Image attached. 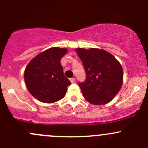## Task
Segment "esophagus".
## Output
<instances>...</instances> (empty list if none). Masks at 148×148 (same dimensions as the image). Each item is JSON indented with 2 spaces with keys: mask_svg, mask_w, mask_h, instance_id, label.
<instances>
[{
  "mask_svg": "<svg viewBox=\"0 0 148 148\" xmlns=\"http://www.w3.org/2000/svg\"><path fill=\"white\" fill-rule=\"evenodd\" d=\"M70 82H71V83H74V82H75V79H74V77H72V78H70Z\"/></svg>",
  "mask_w": 148,
  "mask_h": 148,
  "instance_id": "obj_1",
  "label": "esophagus"
}]
</instances>
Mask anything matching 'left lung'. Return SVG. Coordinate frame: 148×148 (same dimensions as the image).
Masks as SVG:
<instances>
[{
  "mask_svg": "<svg viewBox=\"0 0 148 148\" xmlns=\"http://www.w3.org/2000/svg\"><path fill=\"white\" fill-rule=\"evenodd\" d=\"M82 62L86 79L79 82L84 97L95 105L109 103L120 90L123 70L113 55L103 49H76Z\"/></svg>",
  "mask_w": 148,
  "mask_h": 148,
  "instance_id": "8db88e82",
  "label": "left lung"
}]
</instances>
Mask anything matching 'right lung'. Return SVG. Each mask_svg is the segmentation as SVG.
<instances>
[{
  "label": "right lung",
  "mask_w": 148,
  "mask_h": 148,
  "mask_svg": "<svg viewBox=\"0 0 148 148\" xmlns=\"http://www.w3.org/2000/svg\"><path fill=\"white\" fill-rule=\"evenodd\" d=\"M66 52V49L50 48L37 55L26 67L24 79L28 92L40 102L53 103L65 96L71 82L64 75L60 61Z\"/></svg>",
  "instance_id": "obj_1"
}]
</instances>
